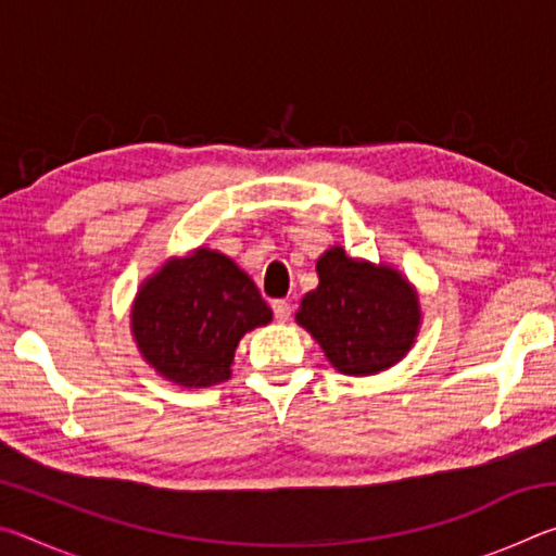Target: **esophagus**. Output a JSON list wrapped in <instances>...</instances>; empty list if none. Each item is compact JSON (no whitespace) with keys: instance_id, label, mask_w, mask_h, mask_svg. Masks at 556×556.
Instances as JSON below:
<instances>
[{"instance_id":"1","label":"esophagus","mask_w":556,"mask_h":556,"mask_svg":"<svg viewBox=\"0 0 556 556\" xmlns=\"http://www.w3.org/2000/svg\"><path fill=\"white\" fill-rule=\"evenodd\" d=\"M271 312H275V318L279 324H287L291 316V304L287 299H277V301H271Z\"/></svg>"}]
</instances>
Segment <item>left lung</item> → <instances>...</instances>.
I'll return each instance as SVG.
<instances>
[{
  "label": "left lung",
  "mask_w": 556,
  "mask_h": 556,
  "mask_svg": "<svg viewBox=\"0 0 556 556\" xmlns=\"http://www.w3.org/2000/svg\"><path fill=\"white\" fill-rule=\"evenodd\" d=\"M318 287L301 299L296 324L324 348L343 375H375L409 353L419 333V296L388 265L353 260L343 248L316 262Z\"/></svg>",
  "instance_id": "left-lung-1"
}]
</instances>
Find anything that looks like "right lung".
I'll return each mask as SVG.
<instances>
[{"label": "right lung", "instance_id": "obj_1", "mask_svg": "<svg viewBox=\"0 0 556 556\" xmlns=\"http://www.w3.org/2000/svg\"><path fill=\"white\" fill-rule=\"evenodd\" d=\"M271 321L244 271L218 250L199 248L149 277L131 306V336L162 378L211 388L230 378L240 338Z\"/></svg>", "mask_w": 556, "mask_h": 556}]
</instances>
